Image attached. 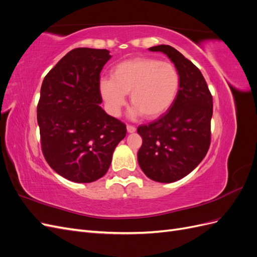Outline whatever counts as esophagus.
Wrapping results in <instances>:
<instances>
[{
	"mask_svg": "<svg viewBox=\"0 0 257 257\" xmlns=\"http://www.w3.org/2000/svg\"><path fill=\"white\" fill-rule=\"evenodd\" d=\"M126 130H127V133H134L136 131V127L133 125H126Z\"/></svg>",
	"mask_w": 257,
	"mask_h": 257,
	"instance_id": "34e87169",
	"label": "esophagus"
}]
</instances>
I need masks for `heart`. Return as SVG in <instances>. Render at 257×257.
Masks as SVG:
<instances>
[{
	"label": "heart",
	"mask_w": 257,
	"mask_h": 257,
	"mask_svg": "<svg viewBox=\"0 0 257 257\" xmlns=\"http://www.w3.org/2000/svg\"><path fill=\"white\" fill-rule=\"evenodd\" d=\"M110 77L99 80V95L108 112L116 116L130 93L132 119L142 115L157 119L164 114L173 105L180 85V75L174 64L149 57L120 62L111 68Z\"/></svg>",
	"instance_id": "b5f03b06"
}]
</instances>
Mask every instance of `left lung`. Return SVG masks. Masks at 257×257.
<instances>
[{
  "instance_id": "left-lung-1",
  "label": "left lung",
  "mask_w": 257,
  "mask_h": 257,
  "mask_svg": "<svg viewBox=\"0 0 257 257\" xmlns=\"http://www.w3.org/2000/svg\"><path fill=\"white\" fill-rule=\"evenodd\" d=\"M149 50L170 59L180 75V85L165 114L138 126L143 145L137 159L148 178L170 183L189 175L206 157L211 138L212 96L203 74L177 49L159 45Z\"/></svg>"
}]
</instances>
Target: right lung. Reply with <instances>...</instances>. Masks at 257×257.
I'll return each instance as SVG.
<instances>
[{
    "label": "right lung",
    "mask_w": 257,
    "mask_h": 257,
    "mask_svg": "<svg viewBox=\"0 0 257 257\" xmlns=\"http://www.w3.org/2000/svg\"><path fill=\"white\" fill-rule=\"evenodd\" d=\"M111 58L106 49L76 48L46 75L37 105L44 157L63 178L90 183L110 166L125 124L99 105V74Z\"/></svg>",
    "instance_id": "1"
}]
</instances>
